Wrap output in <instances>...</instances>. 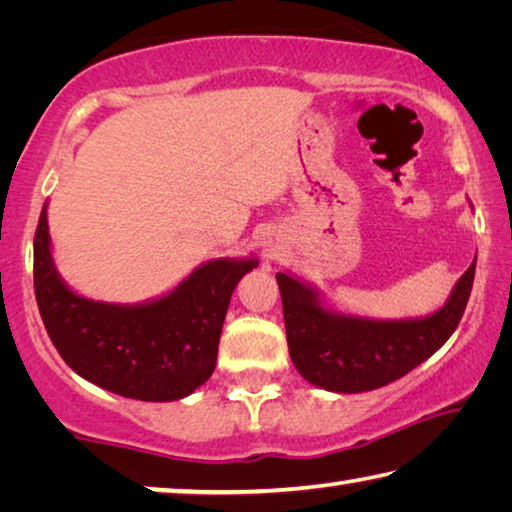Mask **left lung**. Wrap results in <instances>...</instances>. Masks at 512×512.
Masks as SVG:
<instances>
[{"instance_id":"1","label":"left lung","mask_w":512,"mask_h":512,"mask_svg":"<svg viewBox=\"0 0 512 512\" xmlns=\"http://www.w3.org/2000/svg\"><path fill=\"white\" fill-rule=\"evenodd\" d=\"M474 268L476 259L438 311L400 320L343 314L296 275L277 273L293 366L309 384L332 393H366L404 377L454 334L470 300Z\"/></svg>"}]
</instances>
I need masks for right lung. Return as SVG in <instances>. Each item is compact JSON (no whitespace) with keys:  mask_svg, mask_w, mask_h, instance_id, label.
Returning a JSON list of instances; mask_svg holds the SVG:
<instances>
[{"mask_svg":"<svg viewBox=\"0 0 512 512\" xmlns=\"http://www.w3.org/2000/svg\"><path fill=\"white\" fill-rule=\"evenodd\" d=\"M257 257H221L194 268L160 298L117 305L83 298L51 257L47 203L33 239V287L51 343L76 375L142 402H173L203 386L232 291Z\"/></svg>","mask_w":512,"mask_h":512,"instance_id":"right-lung-1","label":"right lung"}]
</instances>
